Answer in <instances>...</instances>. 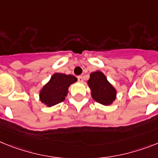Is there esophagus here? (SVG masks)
<instances>
[{
	"label": "esophagus",
	"mask_w": 158,
	"mask_h": 158,
	"mask_svg": "<svg viewBox=\"0 0 158 158\" xmlns=\"http://www.w3.org/2000/svg\"><path fill=\"white\" fill-rule=\"evenodd\" d=\"M77 79H78V81H79V83H83V78L82 76H78L77 77Z\"/></svg>",
	"instance_id": "obj_1"
}]
</instances>
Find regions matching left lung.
Instances as JSON below:
<instances>
[{
	"mask_svg": "<svg viewBox=\"0 0 158 158\" xmlns=\"http://www.w3.org/2000/svg\"><path fill=\"white\" fill-rule=\"evenodd\" d=\"M87 84L91 89V96L95 101L103 104L110 105L116 97V90L108 81V79L101 71L91 73Z\"/></svg>",
	"mask_w": 158,
	"mask_h": 158,
	"instance_id": "left-lung-1",
	"label": "left lung"
}]
</instances>
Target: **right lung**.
Returning a JSON list of instances; mask_svg holds the SVG:
<instances>
[{"label":"right lung","mask_w":158,"mask_h":158,"mask_svg":"<svg viewBox=\"0 0 158 158\" xmlns=\"http://www.w3.org/2000/svg\"><path fill=\"white\" fill-rule=\"evenodd\" d=\"M76 81L77 79L74 75L54 73L50 81L40 91L41 102L48 107H52L64 101L70 85Z\"/></svg>","instance_id":"1"}]
</instances>
